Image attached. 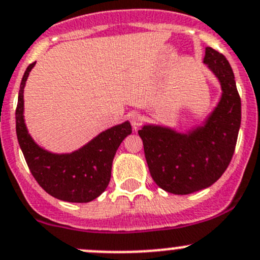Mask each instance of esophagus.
<instances>
[{
    "label": "esophagus",
    "instance_id": "obj_1",
    "mask_svg": "<svg viewBox=\"0 0 260 260\" xmlns=\"http://www.w3.org/2000/svg\"><path fill=\"white\" fill-rule=\"evenodd\" d=\"M130 122L131 125H133L134 129H138L139 126L141 125V122H143V116H141L139 112H131L130 114Z\"/></svg>",
    "mask_w": 260,
    "mask_h": 260
}]
</instances>
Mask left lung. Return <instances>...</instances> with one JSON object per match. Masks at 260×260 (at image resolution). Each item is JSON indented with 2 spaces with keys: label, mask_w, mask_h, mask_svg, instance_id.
<instances>
[{
  "label": "left lung",
  "mask_w": 260,
  "mask_h": 260,
  "mask_svg": "<svg viewBox=\"0 0 260 260\" xmlns=\"http://www.w3.org/2000/svg\"><path fill=\"white\" fill-rule=\"evenodd\" d=\"M204 63L217 77L222 94L204 125L186 134L145 125L139 130L151 178L164 191L189 194L220 178L233 158L241 121V101L228 59L207 46Z\"/></svg>",
  "instance_id": "1"
}]
</instances>
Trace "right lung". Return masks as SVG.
<instances>
[{
  "instance_id": "1",
  "label": "right lung",
  "mask_w": 260,
  "mask_h": 260,
  "mask_svg": "<svg viewBox=\"0 0 260 260\" xmlns=\"http://www.w3.org/2000/svg\"><path fill=\"white\" fill-rule=\"evenodd\" d=\"M31 63L25 71L16 107V134L30 172L50 196L67 202H89L109 186L111 167L117 148L131 134L129 121L102 131L89 143L69 154H54L40 148L24 121V88Z\"/></svg>"
}]
</instances>
